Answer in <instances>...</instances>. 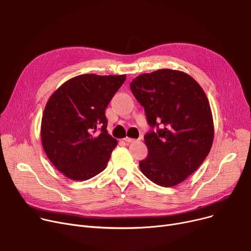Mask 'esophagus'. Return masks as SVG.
Masks as SVG:
<instances>
[{
  "instance_id": "obj_1",
  "label": "esophagus",
  "mask_w": 251,
  "mask_h": 251,
  "mask_svg": "<svg viewBox=\"0 0 251 251\" xmlns=\"http://www.w3.org/2000/svg\"><path fill=\"white\" fill-rule=\"evenodd\" d=\"M124 140H125L127 143H131V142H134V141L140 140V138H139V139H134V138H130V137H125Z\"/></svg>"
}]
</instances>
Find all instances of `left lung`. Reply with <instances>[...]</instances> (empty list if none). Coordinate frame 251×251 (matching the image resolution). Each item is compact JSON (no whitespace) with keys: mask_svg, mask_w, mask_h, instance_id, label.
<instances>
[{"mask_svg":"<svg viewBox=\"0 0 251 251\" xmlns=\"http://www.w3.org/2000/svg\"><path fill=\"white\" fill-rule=\"evenodd\" d=\"M153 129L144 135L149 154L141 172L163 187H173L194 173L214 141V121L201 86L182 71L161 69L130 83Z\"/></svg>","mask_w":251,"mask_h":251,"instance_id":"1","label":"left lung"}]
</instances>
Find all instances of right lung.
I'll return each instance as SVG.
<instances>
[{
  "label": "right lung",
  "mask_w": 251,
  "mask_h": 251,
  "mask_svg": "<svg viewBox=\"0 0 251 251\" xmlns=\"http://www.w3.org/2000/svg\"><path fill=\"white\" fill-rule=\"evenodd\" d=\"M126 75L82 74L49 99L41 136L50 163L66 177L85 181L107 167L117 140L107 131L104 111Z\"/></svg>",
  "instance_id": "add662e5"
}]
</instances>
